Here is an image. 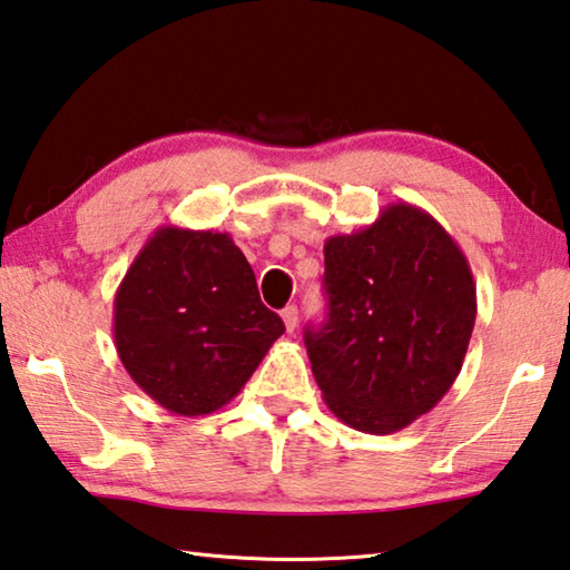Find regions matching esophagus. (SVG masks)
Wrapping results in <instances>:
<instances>
[{
	"mask_svg": "<svg viewBox=\"0 0 570 570\" xmlns=\"http://www.w3.org/2000/svg\"><path fill=\"white\" fill-rule=\"evenodd\" d=\"M282 318H284V326H286V331L288 334H292V331L296 328V324H298V308L292 304V306H286L284 312H282Z\"/></svg>",
	"mask_w": 570,
	"mask_h": 570,
	"instance_id": "obj_1",
	"label": "esophagus"
}]
</instances>
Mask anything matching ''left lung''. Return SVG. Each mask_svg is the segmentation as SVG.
I'll use <instances>...</instances> for the list:
<instances>
[{
  "mask_svg": "<svg viewBox=\"0 0 570 570\" xmlns=\"http://www.w3.org/2000/svg\"><path fill=\"white\" fill-rule=\"evenodd\" d=\"M328 314L304 344L326 406L364 433L406 429L446 396L475 324L471 266L419 206L324 244Z\"/></svg>",
  "mask_w": 570,
  "mask_h": 570,
  "instance_id": "8db88e82",
  "label": "left lung"
}]
</instances>
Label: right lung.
<instances>
[{"instance_id":"right-lung-1","label":"right lung","mask_w":570,"mask_h":570,"mask_svg":"<svg viewBox=\"0 0 570 570\" xmlns=\"http://www.w3.org/2000/svg\"><path fill=\"white\" fill-rule=\"evenodd\" d=\"M284 321L258 296L229 234L161 226L114 296V344L144 393L179 416L226 406L252 379Z\"/></svg>"}]
</instances>
